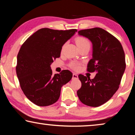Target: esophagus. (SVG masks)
I'll use <instances>...</instances> for the list:
<instances>
[{
    "label": "esophagus",
    "instance_id": "34e87169",
    "mask_svg": "<svg viewBox=\"0 0 135 135\" xmlns=\"http://www.w3.org/2000/svg\"><path fill=\"white\" fill-rule=\"evenodd\" d=\"M78 78V76L76 73H73V79H76Z\"/></svg>",
    "mask_w": 135,
    "mask_h": 135
}]
</instances>
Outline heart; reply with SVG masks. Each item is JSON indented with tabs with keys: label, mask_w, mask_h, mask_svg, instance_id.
I'll return each instance as SVG.
<instances>
[{
	"label": "heart",
	"mask_w": 135,
	"mask_h": 135,
	"mask_svg": "<svg viewBox=\"0 0 135 135\" xmlns=\"http://www.w3.org/2000/svg\"><path fill=\"white\" fill-rule=\"evenodd\" d=\"M76 45H77L78 48L82 47V46H84V45H90V42L88 41V40L87 39H86V38L83 37H79L76 38ZM71 67L73 68H74V69L77 70L79 68V65L78 64L75 63V62H73V63H72L71 64Z\"/></svg>",
	"instance_id": "b5f03b06"
}]
</instances>
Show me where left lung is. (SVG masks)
Returning a JSON list of instances; mask_svg holds the SVG:
<instances>
[{
  "label": "left lung",
  "mask_w": 135,
  "mask_h": 135,
  "mask_svg": "<svg viewBox=\"0 0 135 135\" xmlns=\"http://www.w3.org/2000/svg\"><path fill=\"white\" fill-rule=\"evenodd\" d=\"M78 35L91 42L92 58L87 70L96 74L92 79L78 76L82 86L77 94L84 104L96 107L111 99L119 88L126 69L125 54L119 41L100 28L80 30Z\"/></svg>",
  "instance_id": "left-lung-1"
}]
</instances>
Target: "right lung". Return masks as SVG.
<instances>
[{"label": "right lung", "mask_w": 135, "mask_h": 135, "mask_svg": "<svg viewBox=\"0 0 135 135\" xmlns=\"http://www.w3.org/2000/svg\"><path fill=\"white\" fill-rule=\"evenodd\" d=\"M77 30L42 28L28 38L17 57L16 73L23 93L38 106H48L59 99L61 90L73 77L65 70L53 75L51 64L59 57L63 45Z\"/></svg>", "instance_id": "obj_1"}]
</instances>
